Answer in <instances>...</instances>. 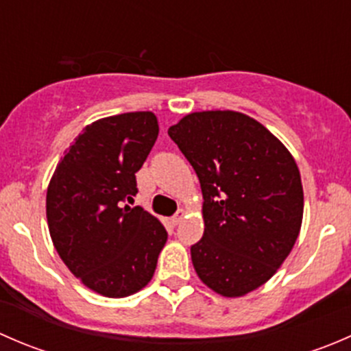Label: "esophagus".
Wrapping results in <instances>:
<instances>
[{
  "instance_id": "esophagus-1",
  "label": "esophagus",
  "mask_w": 351,
  "mask_h": 351,
  "mask_svg": "<svg viewBox=\"0 0 351 351\" xmlns=\"http://www.w3.org/2000/svg\"><path fill=\"white\" fill-rule=\"evenodd\" d=\"M183 215H185V210H183V208H180V210L176 212V214L173 215V217H171V222H173V224H175V226H178L180 222L183 221Z\"/></svg>"
}]
</instances>
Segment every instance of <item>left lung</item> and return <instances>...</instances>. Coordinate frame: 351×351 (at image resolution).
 <instances>
[{"label":"left lung","mask_w":351,"mask_h":351,"mask_svg":"<svg viewBox=\"0 0 351 351\" xmlns=\"http://www.w3.org/2000/svg\"><path fill=\"white\" fill-rule=\"evenodd\" d=\"M168 134L204 195V236L190 250L197 275L224 297L258 289L289 256L302 224L292 154L260 122L231 110L190 113Z\"/></svg>","instance_id":"8db88e82"}]
</instances>
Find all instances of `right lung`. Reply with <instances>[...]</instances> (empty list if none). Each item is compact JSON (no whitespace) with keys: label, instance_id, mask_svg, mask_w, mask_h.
I'll return each instance as SVG.
<instances>
[{"label":"right lung","instance_id":"obj_1","mask_svg":"<svg viewBox=\"0 0 351 351\" xmlns=\"http://www.w3.org/2000/svg\"><path fill=\"white\" fill-rule=\"evenodd\" d=\"M153 112H129L86 125L47 189V224L74 277L105 297H127L149 284L168 239L165 226L129 207L136 173L158 139Z\"/></svg>","mask_w":351,"mask_h":351}]
</instances>
